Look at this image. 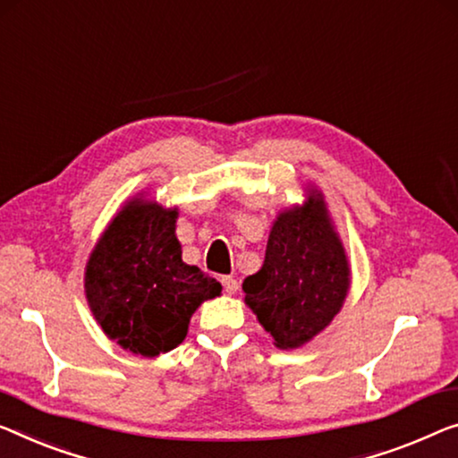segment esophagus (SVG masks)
Listing matches in <instances>:
<instances>
[{
    "mask_svg": "<svg viewBox=\"0 0 458 458\" xmlns=\"http://www.w3.org/2000/svg\"><path fill=\"white\" fill-rule=\"evenodd\" d=\"M222 284H224V290H226V294H236V292H238V279L236 277H232V276L224 277Z\"/></svg>",
    "mask_w": 458,
    "mask_h": 458,
    "instance_id": "1",
    "label": "esophagus"
}]
</instances>
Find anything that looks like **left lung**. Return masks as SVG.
Wrapping results in <instances>:
<instances>
[{
    "label": "left lung",
    "mask_w": 458,
    "mask_h": 458,
    "mask_svg": "<svg viewBox=\"0 0 458 458\" xmlns=\"http://www.w3.org/2000/svg\"><path fill=\"white\" fill-rule=\"evenodd\" d=\"M244 302L279 350H296L318 335L350 290V263L323 195L309 191L302 208L273 222L263 267L242 282Z\"/></svg>",
    "instance_id": "8db88e82"
}]
</instances>
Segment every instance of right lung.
<instances>
[{
  "instance_id": "right-lung-1",
  "label": "right lung",
  "mask_w": 458,
  "mask_h": 458,
  "mask_svg": "<svg viewBox=\"0 0 458 458\" xmlns=\"http://www.w3.org/2000/svg\"><path fill=\"white\" fill-rule=\"evenodd\" d=\"M179 211L133 197L102 232L86 265L84 290L94 318L123 350L154 358L187 337L201 302L222 285L182 263Z\"/></svg>"
}]
</instances>
